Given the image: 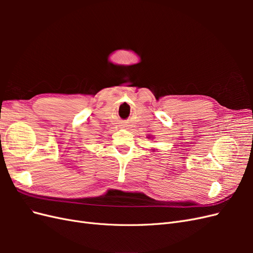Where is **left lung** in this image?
Returning a JSON list of instances; mask_svg holds the SVG:
<instances>
[{"label": "left lung", "mask_w": 253, "mask_h": 253, "mask_svg": "<svg viewBox=\"0 0 253 253\" xmlns=\"http://www.w3.org/2000/svg\"><path fill=\"white\" fill-rule=\"evenodd\" d=\"M148 138H149V139H150V138H152V139H153V137H152V136H149V137H148Z\"/></svg>", "instance_id": "8db88e82"}]
</instances>
